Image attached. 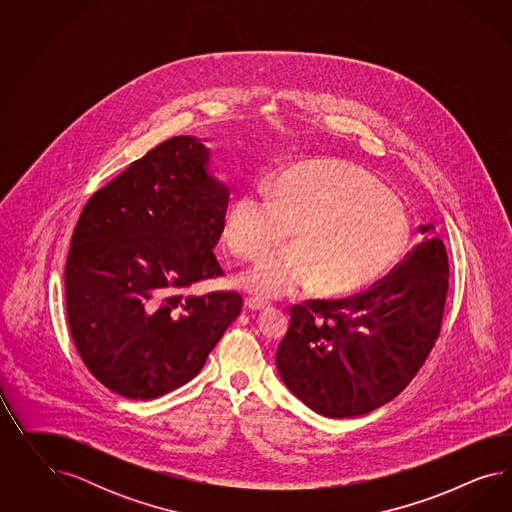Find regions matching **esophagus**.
I'll list each match as a JSON object with an SVG mask.
<instances>
[{"mask_svg":"<svg viewBox=\"0 0 512 512\" xmlns=\"http://www.w3.org/2000/svg\"><path fill=\"white\" fill-rule=\"evenodd\" d=\"M244 306H246L249 311H266L270 308L268 302L259 300V298H246V300H244Z\"/></svg>","mask_w":512,"mask_h":512,"instance_id":"obj_1","label":"esophagus"}]
</instances>
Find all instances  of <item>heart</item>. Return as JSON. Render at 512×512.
Listing matches in <instances>:
<instances>
[{
  "label": "heart",
  "mask_w": 512,
  "mask_h": 512,
  "mask_svg": "<svg viewBox=\"0 0 512 512\" xmlns=\"http://www.w3.org/2000/svg\"><path fill=\"white\" fill-rule=\"evenodd\" d=\"M293 229L295 244L242 276L251 295L285 298L317 285L323 296L353 295L379 278L405 240L402 204L364 172L308 163L283 172L270 191L242 189L225 217V242L257 259Z\"/></svg>",
  "instance_id": "1"
}]
</instances>
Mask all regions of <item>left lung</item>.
Masks as SVG:
<instances>
[{"instance_id":"1","label":"left lung","mask_w":512,"mask_h":512,"mask_svg":"<svg viewBox=\"0 0 512 512\" xmlns=\"http://www.w3.org/2000/svg\"><path fill=\"white\" fill-rule=\"evenodd\" d=\"M364 293L306 300L276 353L287 388L319 415L347 419L394 400L434 349L449 291V257L434 225Z\"/></svg>"}]
</instances>
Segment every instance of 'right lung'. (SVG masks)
<instances>
[{
	"label": "right lung",
	"mask_w": 512,
	"mask_h": 512,
	"mask_svg": "<svg viewBox=\"0 0 512 512\" xmlns=\"http://www.w3.org/2000/svg\"><path fill=\"white\" fill-rule=\"evenodd\" d=\"M208 161L201 139L161 142L93 193L71 238V336L93 377L129 400L186 385L242 310L234 291L187 295L223 276L214 248L229 189Z\"/></svg>",
	"instance_id": "obj_1"
}]
</instances>
